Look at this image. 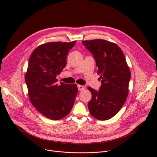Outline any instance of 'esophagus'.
<instances>
[{"mask_svg": "<svg viewBox=\"0 0 157 157\" xmlns=\"http://www.w3.org/2000/svg\"><path fill=\"white\" fill-rule=\"evenodd\" d=\"M78 88L79 91H82L84 89H85V86H82V85H78Z\"/></svg>", "mask_w": 157, "mask_h": 157, "instance_id": "1", "label": "esophagus"}]
</instances>
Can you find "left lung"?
Returning <instances> with one entry per match:
<instances>
[{
  "label": "left lung",
  "mask_w": 157,
  "mask_h": 157,
  "mask_svg": "<svg viewBox=\"0 0 157 157\" xmlns=\"http://www.w3.org/2000/svg\"><path fill=\"white\" fill-rule=\"evenodd\" d=\"M82 43L93 54L101 80L99 91L87 88L92 94L87 104L89 113L98 120L110 119L121 110L127 99L131 77L129 67L122 50L116 43L101 39Z\"/></svg>",
  "instance_id": "left-lung-1"
}]
</instances>
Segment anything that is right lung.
<instances>
[{
  "label": "right lung",
  "instance_id": "obj_1",
  "mask_svg": "<svg viewBox=\"0 0 157 157\" xmlns=\"http://www.w3.org/2000/svg\"><path fill=\"white\" fill-rule=\"evenodd\" d=\"M76 41L41 44L31 54L25 82L32 105L46 117L56 121L66 116L78 94L75 84L56 83V76L66 65V57Z\"/></svg>",
  "mask_w": 157,
  "mask_h": 157
}]
</instances>
